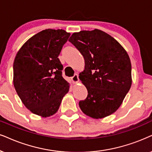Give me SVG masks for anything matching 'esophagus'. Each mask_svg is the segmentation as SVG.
Returning <instances> with one entry per match:
<instances>
[{
	"label": "esophagus",
	"instance_id": "obj_1",
	"mask_svg": "<svg viewBox=\"0 0 152 152\" xmlns=\"http://www.w3.org/2000/svg\"><path fill=\"white\" fill-rule=\"evenodd\" d=\"M71 80L72 82H74V83H77V82H79V77H78V75L77 74H75L73 77H71Z\"/></svg>",
	"mask_w": 152,
	"mask_h": 152
}]
</instances>
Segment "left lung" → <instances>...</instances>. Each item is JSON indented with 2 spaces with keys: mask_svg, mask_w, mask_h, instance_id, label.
I'll use <instances>...</instances> for the list:
<instances>
[{
  "mask_svg": "<svg viewBox=\"0 0 152 152\" xmlns=\"http://www.w3.org/2000/svg\"><path fill=\"white\" fill-rule=\"evenodd\" d=\"M68 40L85 62L79 77L88 95L79 102L81 110L94 119L112 115L131 86V63L126 51L114 37L98 29L74 33Z\"/></svg>",
  "mask_w": 152,
  "mask_h": 152,
  "instance_id": "8db88e82",
  "label": "left lung"
}]
</instances>
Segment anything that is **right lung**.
<instances>
[{
	"instance_id": "add662e5",
	"label": "right lung",
	"mask_w": 152,
	"mask_h": 152,
	"mask_svg": "<svg viewBox=\"0 0 152 152\" xmlns=\"http://www.w3.org/2000/svg\"><path fill=\"white\" fill-rule=\"evenodd\" d=\"M70 33L46 29L31 37L16 55L13 83L23 105L35 115L48 117L58 111L69 83L58 58Z\"/></svg>"
}]
</instances>
